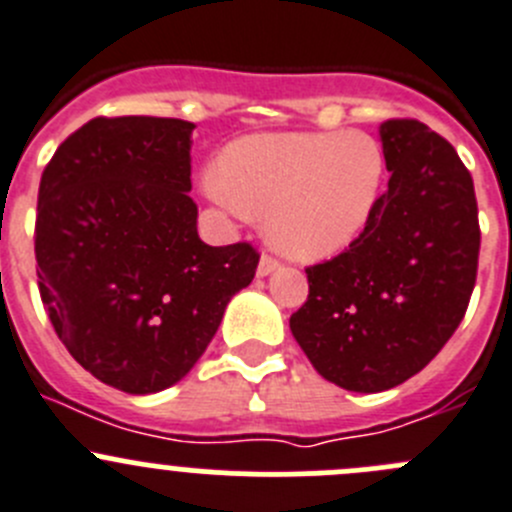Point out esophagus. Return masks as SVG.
I'll list each match as a JSON object with an SVG mask.
<instances>
[{"label": "esophagus", "instance_id": "esophagus-1", "mask_svg": "<svg viewBox=\"0 0 512 512\" xmlns=\"http://www.w3.org/2000/svg\"><path fill=\"white\" fill-rule=\"evenodd\" d=\"M276 269H279V261H276V259H271V256H261V261H259V269H256V274H259L261 279H266V276H271V274H274Z\"/></svg>", "mask_w": 512, "mask_h": 512}]
</instances>
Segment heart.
Segmentation results:
<instances>
[{"mask_svg":"<svg viewBox=\"0 0 512 512\" xmlns=\"http://www.w3.org/2000/svg\"><path fill=\"white\" fill-rule=\"evenodd\" d=\"M384 186V148L359 130L246 135L201 173L208 201L236 218L264 216L271 246L304 264L347 251L377 216Z\"/></svg>","mask_w":512,"mask_h":512,"instance_id":"obj_1","label":"heart"}]
</instances>
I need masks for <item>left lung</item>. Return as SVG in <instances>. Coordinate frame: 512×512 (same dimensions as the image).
Segmentation results:
<instances>
[{
    "instance_id": "obj_1",
    "label": "left lung",
    "mask_w": 512,
    "mask_h": 512,
    "mask_svg": "<svg viewBox=\"0 0 512 512\" xmlns=\"http://www.w3.org/2000/svg\"><path fill=\"white\" fill-rule=\"evenodd\" d=\"M392 178L377 216L344 253L306 269L309 299L289 326L316 372L349 392L415 377L455 334L478 274L472 178L417 120L379 125Z\"/></svg>"
}]
</instances>
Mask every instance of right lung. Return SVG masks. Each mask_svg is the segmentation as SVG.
<instances>
[{"instance_id": "obj_1", "label": "right lung", "mask_w": 512, "mask_h": 512, "mask_svg": "<svg viewBox=\"0 0 512 512\" xmlns=\"http://www.w3.org/2000/svg\"><path fill=\"white\" fill-rule=\"evenodd\" d=\"M193 130L175 118H95L42 173V304L75 362L120 392L155 394L186 377L259 266L248 243L198 238Z\"/></svg>"}]
</instances>
